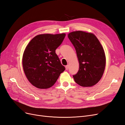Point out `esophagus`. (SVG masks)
Wrapping results in <instances>:
<instances>
[{"label": "esophagus", "instance_id": "esophagus-1", "mask_svg": "<svg viewBox=\"0 0 125 125\" xmlns=\"http://www.w3.org/2000/svg\"><path fill=\"white\" fill-rule=\"evenodd\" d=\"M65 68H66V70H68V69H69V66H68V65L66 66H65Z\"/></svg>", "mask_w": 125, "mask_h": 125}]
</instances>
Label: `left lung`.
Listing matches in <instances>:
<instances>
[{
	"label": "left lung",
	"mask_w": 125,
	"mask_h": 125,
	"mask_svg": "<svg viewBox=\"0 0 125 125\" xmlns=\"http://www.w3.org/2000/svg\"><path fill=\"white\" fill-rule=\"evenodd\" d=\"M76 51L79 62L74 80L81 86L96 84L101 79L105 68L106 57L100 41L93 33L78 31L68 35Z\"/></svg>",
	"instance_id": "8db88e82"
}]
</instances>
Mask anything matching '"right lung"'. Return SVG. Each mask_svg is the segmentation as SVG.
Segmentation results:
<instances>
[{"mask_svg": "<svg viewBox=\"0 0 125 125\" xmlns=\"http://www.w3.org/2000/svg\"><path fill=\"white\" fill-rule=\"evenodd\" d=\"M65 36V33L40 34L26 47L22 66L26 78L33 86L41 89L50 88L65 70L55 52Z\"/></svg>", "mask_w": 125, "mask_h": 125, "instance_id": "add662e5", "label": "right lung"}]
</instances>
